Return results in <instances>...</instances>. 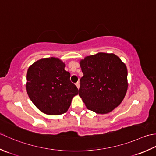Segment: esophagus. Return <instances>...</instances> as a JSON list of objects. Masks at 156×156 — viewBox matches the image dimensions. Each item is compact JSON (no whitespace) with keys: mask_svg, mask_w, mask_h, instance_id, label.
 <instances>
[{"mask_svg":"<svg viewBox=\"0 0 156 156\" xmlns=\"http://www.w3.org/2000/svg\"><path fill=\"white\" fill-rule=\"evenodd\" d=\"M75 85H76V86L77 87V88L79 89V87H80V84H79V82H77V83H75Z\"/></svg>","mask_w":156,"mask_h":156,"instance_id":"34e87169","label":"esophagus"}]
</instances>
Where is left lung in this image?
Here are the masks:
<instances>
[{
    "label": "left lung",
    "instance_id": "left-lung-1",
    "mask_svg": "<svg viewBox=\"0 0 156 156\" xmlns=\"http://www.w3.org/2000/svg\"><path fill=\"white\" fill-rule=\"evenodd\" d=\"M83 76L79 95L87 108L107 114L122 102L127 88V69L114 54L99 52L80 61Z\"/></svg>",
    "mask_w": 156,
    "mask_h": 156
}]
</instances>
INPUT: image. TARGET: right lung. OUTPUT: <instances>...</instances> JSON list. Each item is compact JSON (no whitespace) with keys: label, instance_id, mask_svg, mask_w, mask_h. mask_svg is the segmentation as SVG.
<instances>
[{"label":"right lung","instance_id":"add662e5","mask_svg":"<svg viewBox=\"0 0 156 156\" xmlns=\"http://www.w3.org/2000/svg\"><path fill=\"white\" fill-rule=\"evenodd\" d=\"M65 65L55 57L37 60L27 70L26 91L34 104L48 115L65 113L78 89L70 81Z\"/></svg>","mask_w":156,"mask_h":156}]
</instances>
